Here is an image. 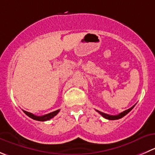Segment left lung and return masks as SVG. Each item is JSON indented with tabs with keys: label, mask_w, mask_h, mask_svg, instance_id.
<instances>
[{
	"label": "left lung",
	"mask_w": 155,
	"mask_h": 155,
	"mask_svg": "<svg viewBox=\"0 0 155 155\" xmlns=\"http://www.w3.org/2000/svg\"><path fill=\"white\" fill-rule=\"evenodd\" d=\"M134 107H135V105H134L133 107H131V108H129V110H125V111H123V113H119V114H118V115H116V116H112V115H108V114H107V113H102V112H101V111H98V110H97V111L98 112V113H100V114H101V116H103V117L105 118V119H110V120H115V119H121V118H123V116H126V114H128V113H129V112H130L131 110H132V109L134 108Z\"/></svg>",
	"instance_id": "1"
}]
</instances>
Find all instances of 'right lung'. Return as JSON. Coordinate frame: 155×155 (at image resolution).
<instances>
[{
	"label": "right lung",
	"mask_w": 155,
	"mask_h": 155,
	"mask_svg": "<svg viewBox=\"0 0 155 155\" xmlns=\"http://www.w3.org/2000/svg\"><path fill=\"white\" fill-rule=\"evenodd\" d=\"M24 112V113H26L29 117L32 118V119H35V120H37V121H47V120H49L51 119V118L54 117V116H56L57 114L58 113V112L60 111V110H56V111H54L52 113H48V114H45L44 116H35L34 114H32V113H29V112H26L25 110H23Z\"/></svg>",
	"instance_id": "obj_1"
}]
</instances>
